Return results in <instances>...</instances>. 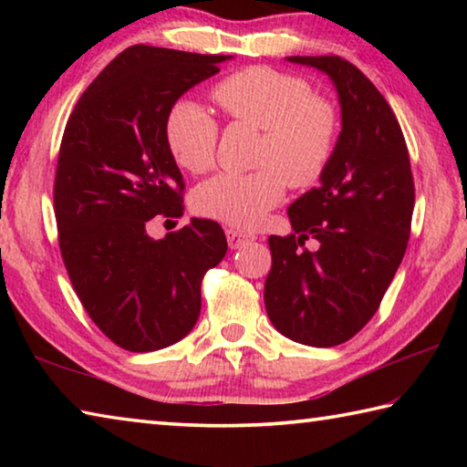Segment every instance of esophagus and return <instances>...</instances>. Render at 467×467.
<instances>
[{
  "mask_svg": "<svg viewBox=\"0 0 467 467\" xmlns=\"http://www.w3.org/2000/svg\"><path fill=\"white\" fill-rule=\"evenodd\" d=\"M253 239H255V236L249 233H243V231H239V228H226V241L231 249H241L247 243H251Z\"/></svg>",
  "mask_w": 467,
  "mask_h": 467,
  "instance_id": "34e87169",
  "label": "esophagus"
}]
</instances>
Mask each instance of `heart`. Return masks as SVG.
<instances>
[{
    "instance_id": "b5f03b06",
    "label": "heart",
    "mask_w": 467,
    "mask_h": 467,
    "mask_svg": "<svg viewBox=\"0 0 467 467\" xmlns=\"http://www.w3.org/2000/svg\"><path fill=\"white\" fill-rule=\"evenodd\" d=\"M212 97L228 119L262 130L257 171L218 172L195 189L197 214L236 228H255L286 193V185H317L334 161L339 115L311 84L280 69L253 66L220 80ZM164 140L181 169L214 164L218 123L193 100H177L164 121Z\"/></svg>"
}]
</instances>
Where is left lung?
Returning a JSON list of instances; mask_svg holds the SVG:
<instances>
[{
  "instance_id": "8db88e82",
  "label": "left lung",
  "mask_w": 467,
  "mask_h": 467,
  "mask_svg": "<svg viewBox=\"0 0 467 467\" xmlns=\"http://www.w3.org/2000/svg\"><path fill=\"white\" fill-rule=\"evenodd\" d=\"M334 82L342 131L319 187L290 203L292 234H272L265 311L298 344H344L367 326L404 259L414 212L408 146L391 107L337 55L288 57ZM315 238L317 252L304 249Z\"/></svg>"
}]
</instances>
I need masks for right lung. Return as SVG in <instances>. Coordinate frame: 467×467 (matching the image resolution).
Segmentation results:
<instances>
[{
  "label": "right lung",
  "instance_id": "right-lung-1",
  "mask_svg": "<svg viewBox=\"0 0 467 467\" xmlns=\"http://www.w3.org/2000/svg\"><path fill=\"white\" fill-rule=\"evenodd\" d=\"M231 55L133 45L102 69L63 131L53 202L63 264L110 342L152 352L183 339L202 280L226 255L214 220L193 218L156 241L154 216H183V177L164 140L169 109Z\"/></svg>",
  "mask_w": 467,
  "mask_h": 467
}]
</instances>
